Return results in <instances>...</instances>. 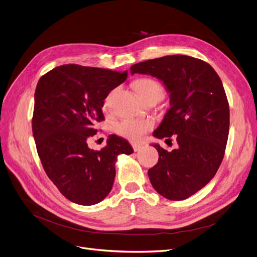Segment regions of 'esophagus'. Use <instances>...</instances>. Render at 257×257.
I'll list each match as a JSON object with an SVG mask.
<instances>
[{
	"label": "esophagus",
	"instance_id": "34e87169",
	"mask_svg": "<svg viewBox=\"0 0 257 257\" xmlns=\"http://www.w3.org/2000/svg\"><path fill=\"white\" fill-rule=\"evenodd\" d=\"M132 148H134V150L137 153V151H140L142 148H143V146L140 144H132Z\"/></svg>",
	"mask_w": 257,
	"mask_h": 257
}]
</instances>
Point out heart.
<instances>
[{
  "instance_id": "1",
  "label": "heart",
  "mask_w": 257,
  "mask_h": 257,
  "mask_svg": "<svg viewBox=\"0 0 257 257\" xmlns=\"http://www.w3.org/2000/svg\"><path fill=\"white\" fill-rule=\"evenodd\" d=\"M132 87L142 99L163 96V87L153 78H140L134 81ZM153 128V122L147 119L123 118L115 126L117 135L130 142H140L144 139L146 132Z\"/></svg>"
}]
</instances>
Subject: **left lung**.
I'll return each mask as SVG.
<instances>
[{"mask_svg":"<svg viewBox=\"0 0 257 257\" xmlns=\"http://www.w3.org/2000/svg\"><path fill=\"white\" fill-rule=\"evenodd\" d=\"M130 73L154 76L169 93L170 108L154 136H175L179 147L167 151L154 144L159 161L148 176L161 196L184 200L210 182L222 162L230 128L222 82L210 64L185 55L140 62Z\"/></svg>","mask_w":257,"mask_h":257,"instance_id":"obj_1","label":"left lung"}]
</instances>
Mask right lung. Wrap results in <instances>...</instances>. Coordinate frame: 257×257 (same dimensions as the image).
Masks as SVG:
<instances>
[{
    "label": "right lung",
    "mask_w": 257,
    "mask_h": 257,
    "mask_svg": "<svg viewBox=\"0 0 257 257\" xmlns=\"http://www.w3.org/2000/svg\"><path fill=\"white\" fill-rule=\"evenodd\" d=\"M127 76V71L64 64L38 81L32 122L38 156L47 177L74 203L102 201L113 186L117 156L134 153L115 135L100 150L87 143L96 135V123L104 119V99Z\"/></svg>",
    "instance_id": "1"
}]
</instances>
